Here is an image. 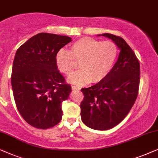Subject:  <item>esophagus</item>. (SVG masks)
<instances>
[{
	"mask_svg": "<svg viewBox=\"0 0 158 158\" xmlns=\"http://www.w3.org/2000/svg\"><path fill=\"white\" fill-rule=\"evenodd\" d=\"M72 89H73V90H77V91H79V90L81 89V88H80V87H78V86H72Z\"/></svg>",
	"mask_w": 158,
	"mask_h": 158,
	"instance_id": "obj_1",
	"label": "esophagus"
}]
</instances>
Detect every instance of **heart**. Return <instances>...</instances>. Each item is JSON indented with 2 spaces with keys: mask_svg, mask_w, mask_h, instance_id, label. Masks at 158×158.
<instances>
[{
  "mask_svg": "<svg viewBox=\"0 0 158 158\" xmlns=\"http://www.w3.org/2000/svg\"><path fill=\"white\" fill-rule=\"evenodd\" d=\"M118 50L112 41H101L91 37L81 38L72 44L70 51L61 49L55 56L57 70L69 75L74 69V60L79 61L81 69L71 75L68 81L84 85L98 83L108 76L116 61Z\"/></svg>",
  "mask_w": 158,
  "mask_h": 158,
  "instance_id": "1",
  "label": "heart"
}]
</instances>
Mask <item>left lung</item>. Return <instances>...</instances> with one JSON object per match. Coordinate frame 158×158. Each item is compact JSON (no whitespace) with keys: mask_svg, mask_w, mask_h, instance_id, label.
I'll use <instances>...</instances> for the list:
<instances>
[{"mask_svg":"<svg viewBox=\"0 0 158 158\" xmlns=\"http://www.w3.org/2000/svg\"><path fill=\"white\" fill-rule=\"evenodd\" d=\"M102 35L112 39L120 52L105 79L81 89L84 94L80 104L81 120L97 130H110L125 118L136 101L140 79L139 60L126 41L111 34Z\"/></svg>","mask_w":158,"mask_h":158,"instance_id":"left-lung-1","label":"left lung"}]
</instances>
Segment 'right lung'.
I'll list each match as a JSON object with an SVG mask.
<instances>
[{
  "instance_id": "obj_1",
  "label": "right lung",
  "mask_w": 158,
  "mask_h": 158,
  "mask_svg": "<svg viewBox=\"0 0 158 158\" xmlns=\"http://www.w3.org/2000/svg\"><path fill=\"white\" fill-rule=\"evenodd\" d=\"M71 41L66 35L40 33L15 53L11 74L13 97L22 117L34 127H53L62 118V102L68 99L72 87L57 70L55 56Z\"/></svg>"
}]
</instances>
